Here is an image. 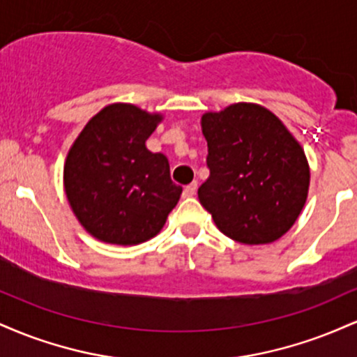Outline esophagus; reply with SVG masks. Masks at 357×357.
I'll use <instances>...</instances> for the list:
<instances>
[{
  "mask_svg": "<svg viewBox=\"0 0 357 357\" xmlns=\"http://www.w3.org/2000/svg\"><path fill=\"white\" fill-rule=\"evenodd\" d=\"M196 190H198V181H192L191 184H188V186L184 188L183 196L184 198H192V196L196 195Z\"/></svg>",
  "mask_w": 357,
  "mask_h": 357,
  "instance_id": "1",
  "label": "esophagus"
}]
</instances>
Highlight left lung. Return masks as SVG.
<instances>
[{
    "label": "left lung",
    "mask_w": 357,
    "mask_h": 357,
    "mask_svg": "<svg viewBox=\"0 0 357 357\" xmlns=\"http://www.w3.org/2000/svg\"><path fill=\"white\" fill-rule=\"evenodd\" d=\"M210 178L199 203L218 230L245 245H267L294 227L307 202L305 153L268 109L238 102L202 117Z\"/></svg>",
    "instance_id": "1"
}]
</instances>
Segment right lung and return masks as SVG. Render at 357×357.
I'll list each match as a JSON object with an SVG mask.
<instances>
[{
    "label": "right lung",
    "mask_w": 357,
    "mask_h": 357,
    "mask_svg": "<svg viewBox=\"0 0 357 357\" xmlns=\"http://www.w3.org/2000/svg\"><path fill=\"white\" fill-rule=\"evenodd\" d=\"M161 114L110 104L85 124L68 151L63 188L73 215L93 238L139 245L158 235L183 188L171 181L165 154L146 141Z\"/></svg>",
    "instance_id": "add662e5"
}]
</instances>
